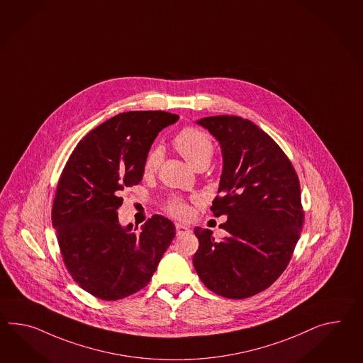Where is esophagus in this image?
Masks as SVG:
<instances>
[{
	"instance_id": "1",
	"label": "esophagus",
	"mask_w": 363,
	"mask_h": 363,
	"mask_svg": "<svg viewBox=\"0 0 363 363\" xmlns=\"http://www.w3.org/2000/svg\"><path fill=\"white\" fill-rule=\"evenodd\" d=\"M176 232H177L178 236H181V235L189 233L190 228L185 225V224H182V223H176Z\"/></svg>"
}]
</instances>
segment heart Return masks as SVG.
Instances as JSON below:
<instances>
[{"instance_id": "heart-1", "label": "heart", "mask_w": 363, "mask_h": 363, "mask_svg": "<svg viewBox=\"0 0 363 363\" xmlns=\"http://www.w3.org/2000/svg\"><path fill=\"white\" fill-rule=\"evenodd\" d=\"M174 148L178 153L193 167L199 168L202 165H208V162L213 159V144L211 136L203 130H199L196 127H186L173 140ZM160 162V150L157 148L150 150L144 161V174H152ZM167 210L172 215L177 218H186L190 208L189 206L181 199H172L167 206Z\"/></svg>"}]
</instances>
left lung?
<instances>
[{
	"mask_svg": "<svg viewBox=\"0 0 363 363\" xmlns=\"http://www.w3.org/2000/svg\"><path fill=\"white\" fill-rule=\"evenodd\" d=\"M219 142L223 155L215 216L228 235L216 241L196 227V274L211 291L244 299L264 291L291 259L304 221L299 178L279 145L241 116H218L196 122Z\"/></svg>",
	"mask_w": 363,
	"mask_h": 363,
	"instance_id": "1",
	"label": "left lung"
}]
</instances>
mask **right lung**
Masks as SVG:
<instances>
[{
    "label": "right lung",
    "mask_w": 363,
    "mask_h": 363,
    "mask_svg": "<svg viewBox=\"0 0 363 363\" xmlns=\"http://www.w3.org/2000/svg\"><path fill=\"white\" fill-rule=\"evenodd\" d=\"M179 116L128 111L99 124L81 140L62 169L52 204L62 261L82 290L102 301L123 299L150 283L176 236L172 221L153 215L133 232L122 227L121 191L138 185L160 131Z\"/></svg>",
    "instance_id": "obj_1"
}]
</instances>
